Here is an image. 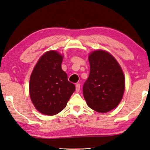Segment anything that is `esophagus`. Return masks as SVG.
<instances>
[{
    "mask_svg": "<svg viewBox=\"0 0 150 150\" xmlns=\"http://www.w3.org/2000/svg\"><path fill=\"white\" fill-rule=\"evenodd\" d=\"M80 88H81V85L79 83H78L76 85V91L79 92L80 91Z\"/></svg>",
    "mask_w": 150,
    "mask_h": 150,
    "instance_id": "esophagus-1",
    "label": "esophagus"
}]
</instances>
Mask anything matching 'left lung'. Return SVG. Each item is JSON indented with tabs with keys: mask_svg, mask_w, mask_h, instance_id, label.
I'll return each mask as SVG.
<instances>
[{
	"mask_svg": "<svg viewBox=\"0 0 150 150\" xmlns=\"http://www.w3.org/2000/svg\"><path fill=\"white\" fill-rule=\"evenodd\" d=\"M89 76L83 91L87 105L98 112L118 106L124 96L125 78L122 67L109 52L97 50L89 56Z\"/></svg>",
	"mask_w": 150,
	"mask_h": 150,
	"instance_id": "left-lung-1",
	"label": "left lung"
}]
</instances>
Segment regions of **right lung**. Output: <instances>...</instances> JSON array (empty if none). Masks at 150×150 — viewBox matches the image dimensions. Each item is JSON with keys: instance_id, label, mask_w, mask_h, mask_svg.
I'll list each match as a JSON object with an SVG mask.
<instances>
[{"instance_id": "right-lung-1", "label": "right lung", "mask_w": 150, "mask_h": 150, "mask_svg": "<svg viewBox=\"0 0 150 150\" xmlns=\"http://www.w3.org/2000/svg\"><path fill=\"white\" fill-rule=\"evenodd\" d=\"M63 58L57 51H48L39 59L30 77V99L36 109L46 115L64 109L76 89L61 68Z\"/></svg>"}]
</instances>
